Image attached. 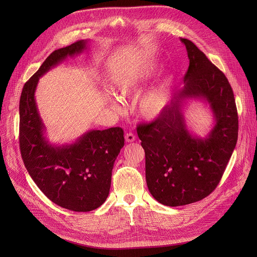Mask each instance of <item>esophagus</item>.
<instances>
[{
  "label": "esophagus",
  "instance_id": "1",
  "mask_svg": "<svg viewBox=\"0 0 257 257\" xmlns=\"http://www.w3.org/2000/svg\"><path fill=\"white\" fill-rule=\"evenodd\" d=\"M125 140L127 143H133L134 141H136V136H134V134L131 132H128V133H126Z\"/></svg>",
  "mask_w": 257,
  "mask_h": 257
}]
</instances>
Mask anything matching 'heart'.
<instances>
[{
    "label": "heart",
    "mask_w": 257,
    "mask_h": 257,
    "mask_svg": "<svg viewBox=\"0 0 257 257\" xmlns=\"http://www.w3.org/2000/svg\"><path fill=\"white\" fill-rule=\"evenodd\" d=\"M160 69L157 63L147 61L136 64L118 74L114 80V87L121 96L138 97L158 76ZM171 79L146 92L139 104L141 115L147 119H154L165 111L171 92Z\"/></svg>",
    "instance_id": "b5f03b06"
}]
</instances>
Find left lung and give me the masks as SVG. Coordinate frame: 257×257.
<instances>
[{"instance_id":"left-lung-1","label":"left lung","mask_w":257,"mask_h":257,"mask_svg":"<svg viewBox=\"0 0 257 257\" xmlns=\"http://www.w3.org/2000/svg\"><path fill=\"white\" fill-rule=\"evenodd\" d=\"M190 59L184 86L156 119L138 125L146 156V181L151 195L167 206L194 203L210 195L225 172L237 142L234 94L222 71L186 38ZM188 97L210 103L216 124L204 139L192 136L181 107Z\"/></svg>"}]
</instances>
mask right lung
Returning a JSON list of instances; mask_svg holds the SVG:
<instances>
[{"label": "right lung", "mask_w": 257, "mask_h": 257, "mask_svg": "<svg viewBox=\"0 0 257 257\" xmlns=\"http://www.w3.org/2000/svg\"><path fill=\"white\" fill-rule=\"evenodd\" d=\"M87 40L54 51L25 83L20 100V148L24 165L38 188L53 203L73 211L100 207L109 195L111 174L121 148L120 127L90 130L72 145L52 146L44 137L34 92L39 77L67 56L86 49Z\"/></svg>", "instance_id": "obj_1"}]
</instances>
